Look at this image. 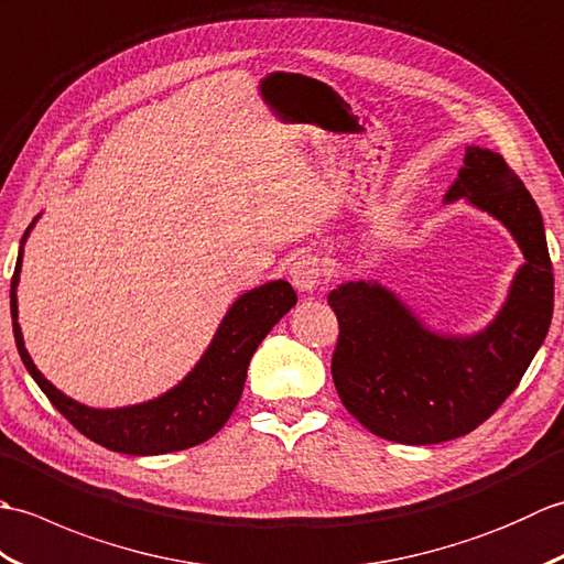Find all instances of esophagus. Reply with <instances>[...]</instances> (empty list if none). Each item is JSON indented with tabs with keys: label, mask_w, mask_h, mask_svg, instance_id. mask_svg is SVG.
I'll list each match as a JSON object with an SVG mask.
<instances>
[{
	"label": "esophagus",
	"mask_w": 564,
	"mask_h": 564,
	"mask_svg": "<svg viewBox=\"0 0 564 564\" xmlns=\"http://www.w3.org/2000/svg\"><path fill=\"white\" fill-rule=\"evenodd\" d=\"M291 281L301 293H313L322 283V259L313 251H305L291 263Z\"/></svg>",
	"instance_id": "34e87169"
}]
</instances>
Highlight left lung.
<instances>
[{"label": "left lung", "instance_id": "1", "mask_svg": "<svg viewBox=\"0 0 564 564\" xmlns=\"http://www.w3.org/2000/svg\"><path fill=\"white\" fill-rule=\"evenodd\" d=\"M458 198L505 223L525 257L485 332L441 337L378 283H341L327 297L339 319L332 356L339 398L370 434L394 443L429 446L487 422L517 390L553 319L545 227L517 172L497 152L467 148L446 194V200Z\"/></svg>", "mask_w": 564, "mask_h": 564}]
</instances>
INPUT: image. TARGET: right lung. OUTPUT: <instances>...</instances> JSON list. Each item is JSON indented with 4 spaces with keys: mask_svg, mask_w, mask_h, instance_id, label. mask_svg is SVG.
<instances>
[{
    "mask_svg": "<svg viewBox=\"0 0 564 564\" xmlns=\"http://www.w3.org/2000/svg\"><path fill=\"white\" fill-rule=\"evenodd\" d=\"M33 223L21 237L17 269L11 275V322H14V339L21 361L55 410L79 434L104 448L128 455L184 451L218 434L242 398L247 368L257 346L273 329L275 322L297 303L291 283L271 281L239 297L227 310L220 329L215 332V339L196 368L162 398L135 406H121V410H91V406L69 400L67 394L53 388L41 376V370L33 366L26 346H23L21 327L17 322V283L21 273L23 242H26Z\"/></svg>",
    "mask_w": 564,
    "mask_h": 564,
    "instance_id": "right-lung-1",
    "label": "right lung"
}]
</instances>
